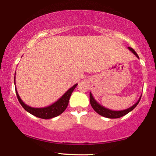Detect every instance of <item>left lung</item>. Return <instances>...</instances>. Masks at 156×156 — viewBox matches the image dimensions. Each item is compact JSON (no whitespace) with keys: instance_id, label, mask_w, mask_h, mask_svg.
Instances as JSON below:
<instances>
[{"instance_id":"left-lung-1","label":"left lung","mask_w":156,"mask_h":156,"mask_svg":"<svg viewBox=\"0 0 156 156\" xmlns=\"http://www.w3.org/2000/svg\"><path fill=\"white\" fill-rule=\"evenodd\" d=\"M128 49L130 50V51L133 53V54L135 55L138 58H139V56H138V54H137V53L134 51L133 49H132L130 47H128ZM141 96L142 95L140 96V98L138 99V101H137L136 103L134 104L133 106H131V107L128 108V109L120 110V111H114V110H111L109 109H107V108L105 107L102 106V105L99 104L98 102L95 100L93 95H92L91 92L89 93V98H90V103L92 108L94 109L95 112L98 113V114H100V115L103 116V117L108 118H118L122 117V116L125 115L126 114H127L128 113L131 112V111L133 110L134 108L137 106V105H138L140 100Z\"/></svg>"}]
</instances>
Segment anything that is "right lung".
Listing matches in <instances>:
<instances>
[{
    "mask_svg": "<svg viewBox=\"0 0 156 156\" xmlns=\"http://www.w3.org/2000/svg\"><path fill=\"white\" fill-rule=\"evenodd\" d=\"M16 75V72H15ZM15 78V77H14ZM14 84L16 86L15 83V78H14ZM78 85V84H76L72 87L67 91L63 95V96L57 100L56 102H55L54 103L49 105L48 107H43V108H34L30 107L29 105H26L24 102L21 100L20 97L18 94L16 87H15L16 89V94L18 98V100L20 105H22V107L31 114L33 115H35L36 117L43 118V119H50V118L56 117V116L59 115L64 112L67 108L69 101V98L71 95H72L73 91L74 90L76 87Z\"/></svg>",
    "mask_w": 156,
    "mask_h": 156,
    "instance_id": "add662e5",
    "label": "right lung"
}]
</instances>
